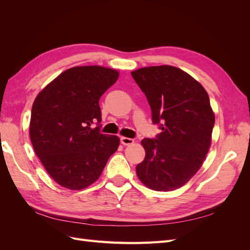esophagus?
<instances>
[{"label": "esophagus", "mask_w": 250, "mask_h": 250, "mask_svg": "<svg viewBox=\"0 0 250 250\" xmlns=\"http://www.w3.org/2000/svg\"><path fill=\"white\" fill-rule=\"evenodd\" d=\"M133 142H134V140H132L130 138H126V137L121 138V143H122L123 145H125V146L131 145V144H133Z\"/></svg>", "instance_id": "esophagus-1"}]
</instances>
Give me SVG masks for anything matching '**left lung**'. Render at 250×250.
<instances>
[{"instance_id": "1", "label": "left lung", "mask_w": 250, "mask_h": 250, "mask_svg": "<svg viewBox=\"0 0 250 250\" xmlns=\"http://www.w3.org/2000/svg\"><path fill=\"white\" fill-rule=\"evenodd\" d=\"M131 76L162 129L156 139L141 142L146 155L137 175L151 190L174 191L197 173L209 150L215 113L208 95L191 75L172 65L141 67Z\"/></svg>"}]
</instances>
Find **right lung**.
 Segmentation results:
<instances>
[{"label": "right lung", "mask_w": 250, "mask_h": 250, "mask_svg": "<svg viewBox=\"0 0 250 250\" xmlns=\"http://www.w3.org/2000/svg\"><path fill=\"white\" fill-rule=\"evenodd\" d=\"M119 78L100 65L74 66L42 89L32 105L29 134L49 175L70 190H83L100 177L120 139L100 132L99 100Z\"/></svg>", "instance_id": "obj_1"}]
</instances>
